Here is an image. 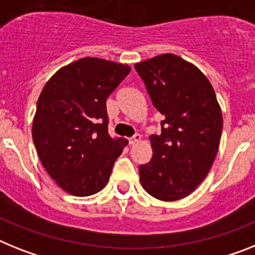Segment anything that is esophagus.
Wrapping results in <instances>:
<instances>
[{"label":"esophagus","mask_w":255,"mask_h":255,"mask_svg":"<svg viewBox=\"0 0 255 255\" xmlns=\"http://www.w3.org/2000/svg\"><path fill=\"white\" fill-rule=\"evenodd\" d=\"M140 139H142V136L139 135V134H135V135H134V136H131V138L129 139V144H130V145H134V144H136V143H139V142H140Z\"/></svg>","instance_id":"esophagus-1"}]
</instances>
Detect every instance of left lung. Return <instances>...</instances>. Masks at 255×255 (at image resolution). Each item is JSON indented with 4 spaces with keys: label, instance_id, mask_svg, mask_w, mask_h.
Returning a JSON list of instances; mask_svg holds the SVG:
<instances>
[{
    "label": "left lung",
    "instance_id": "1",
    "mask_svg": "<svg viewBox=\"0 0 255 255\" xmlns=\"http://www.w3.org/2000/svg\"><path fill=\"white\" fill-rule=\"evenodd\" d=\"M154 108L164 116L151 135L152 158L139 166L143 188L161 201L184 199L208 175L223 117L212 84L195 64L161 54L135 64Z\"/></svg>",
    "mask_w": 255,
    "mask_h": 255
}]
</instances>
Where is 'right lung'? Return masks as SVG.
<instances>
[{
    "mask_svg": "<svg viewBox=\"0 0 255 255\" xmlns=\"http://www.w3.org/2000/svg\"><path fill=\"white\" fill-rule=\"evenodd\" d=\"M130 69L88 56L58 69L41 91L32 138L45 170L69 195L103 190L128 145L108 134L106 101Z\"/></svg>",
    "mask_w": 255,
    "mask_h": 255,
    "instance_id": "obj_1",
    "label": "right lung"
}]
</instances>
